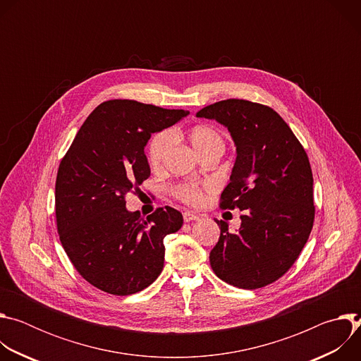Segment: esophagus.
Masks as SVG:
<instances>
[{
  "instance_id": "1",
  "label": "esophagus",
  "mask_w": 361,
  "mask_h": 361,
  "mask_svg": "<svg viewBox=\"0 0 361 361\" xmlns=\"http://www.w3.org/2000/svg\"><path fill=\"white\" fill-rule=\"evenodd\" d=\"M183 219H184L185 223H190V221L198 220L200 216H197V214H194V213H191V212H184V213H183Z\"/></svg>"
}]
</instances>
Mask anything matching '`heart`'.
Returning <instances> with one entry per match:
<instances>
[{
    "instance_id": "heart-1",
    "label": "heart",
    "mask_w": 361,
    "mask_h": 361,
    "mask_svg": "<svg viewBox=\"0 0 361 361\" xmlns=\"http://www.w3.org/2000/svg\"><path fill=\"white\" fill-rule=\"evenodd\" d=\"M188 140L194 149L202 157L204 154L220 149H224L223 135L210 126H195L188 133ZM173 145V135L170 131H160L154 134L148 142L147 156L151 167L157 169L164 161L167 152ZM212 183H195L188 181L178 184L174 188V194L184 202L191 205H198L204 200L205 192L213 190Z\"/></svg>"
}]
</instances>
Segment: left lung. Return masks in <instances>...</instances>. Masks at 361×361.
Returning <instances> with one entry per match:
<instances>
[{
	"instance_id": "8db88e82",
	"label": "left lung",
	"mask_w": 361,
	"mask_h": 361,
	"mask_svg": "<svg viewBox=\"0 0 361 361\" xmlns=\"http://www.w3.org/2000/svg\"><path fill=\"white\" fill-rule=\"evenodd\" d=\"M227 127L237 157L221 209L243 212L238 231L221 233L210 252L213 271L245 290L274 283L294 264L314 223L313 173L305 149L270 107L223 99L197 113Z\"/></svg>"
}]
</instances>
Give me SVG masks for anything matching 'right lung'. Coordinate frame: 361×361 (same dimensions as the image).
<instances>
[{
    "instance_id": "right-lung-1",
    "label": "right lung",
    "mask_w": 361,
    "mask_h": 361,
    "mask_svg": "<svg viewBox=\"0 0 361 361\" xmlns=\"http://www.w3.org/2000/svg\"><path fill=\"white\" fill-rule=\"evenodd\" d=\"M187 114L134 99L106 101L84 121L61 160L56 181L60 240L94 287L130 295L160 276L164 237L181 228L183 216L166 205L144 219L127 210L126 195L149 177L144 148L151 134Z\"/></svg>"
}]
</instances>
